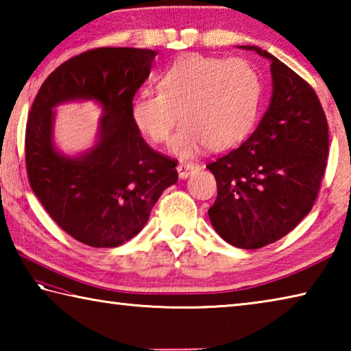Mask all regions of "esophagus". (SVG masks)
Here are the masks:
<instances>
[{"label":"esophagus","instance_id":"esophagus-1","mask_svg":"<svg viewBox=\"0 0 351 351\" xmlns=\"http://www.w3.org/2000/svg\"><path fill=\"white\" fill-rule=\"evenodd\" d=\"M176 170H178V173H180L181 180H186V178H189L190 175L195 173V171L199 170V165L193 164V162H181L176 167Z\"/></svg>","mask_w":351,"mask_h":351}]
</instances>
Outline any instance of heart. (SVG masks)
I'll return each mask as SVG.
<instances>
[{"label": "heart", "mask_w": 351, "mask_h": 351, "mask_svg": "<svg viewBox=\"0 0 351 351\" xmlns=\"http://www.w3.org/2000/svg\"><path fill=\"white\" fill-rule=\"evenodd\" d=\"M158 90L134 99L136 127L154 144H167L181 117L171 153L192 158L209 145L223 150L246 138L257 119L261 86L241 58L189 54L164 71Z\"/></svg>", "instance_id": "heart-1"}]
</instances>
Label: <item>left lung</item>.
I'll return each mask as SVG.
<instances>
[{"instance_id": "obj_1", "label": "left lung", "mask_w": 351, "mask_h": 351, "mask_svg": "<svg viewBox=\"0 0 351 351\" xmlns=\"http://www.w3.org/2000/svg\"><path fill=\"white\" fill-rule=\"evenodd\" d=\"M272 96L243 144L207 164L218 195L209 218L229 245L258 249L291 232L316 201L328 156V123L313 88L269 52Z\"/></svg>"}]
</instances>
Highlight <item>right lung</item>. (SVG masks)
Wrapping results in <instances>:
<instances>
[{"label":"right lung","mask_w":351,"mask_h":351,"mask_svg":"<svg viewBox=\"0 0 351 351\" xmlns=\"http://www.w3.org/2000/svg\"><path fill=\"white\" fill-rule=\"evenodd\" d=\"M158 52L99 47L62 63L41 85L26 125L29 184L51 218L80 243L116 247L147 224L153 206L178 181V162L142 139L133 97ZM93 99L104 116L95 145L75 157L53 142L55 106Z\"/></svg>","instance_id":"1"}]
</instances>
